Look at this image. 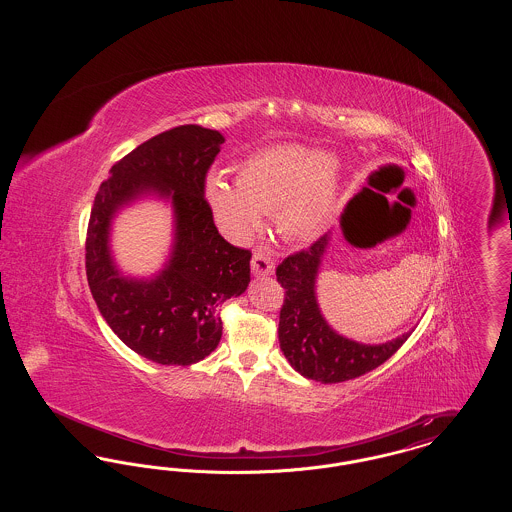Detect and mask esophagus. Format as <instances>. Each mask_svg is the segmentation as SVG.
Listing matches in <instances>:
<instances>
[{"mask_svg": "<svg viewBox=\"0 0 512 512\" xmlns=\"http://www.w3.org/2000/svg\"><path fill=\"white\" fill-rule=\"evenodd\" d=\"M251 272L255 276H268L274 272V259L265 247H257L251 257Z\"/></svg>", "mask_w": 512, "mask_h": 512, "instance_id": "34e87169", "label": "esophagus"}]
</instances>
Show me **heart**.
<instances>
[{
    "label": "heart",
    "instance_id": "1",
    "mask_svg": "<svg viewBox=\"0 0 512 512\" xmlns=\"http://www.w3.org/2000/svg\"><path fill=\"white\" fill-rule=\"evenodd\" d=\"M340 194V167L315 147L272 146L249 155L236 171V184L222 174L205 182V197L234 238H249L261 215H274L288 240H311L330 219Z\"/></svg>",
    "mask_w": 512,
    "mask_h": 512
}]
</instances>
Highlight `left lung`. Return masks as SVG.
Segmentation results:
<instances>
[{"mask_svg": "<svg viewBox=\"0 0 512 512\" xmlns=\"http://www.w3.org/2000/svg\"><path fill=\"white\" fill-rule=\"evenodd\" d=\"M328 242L330 236L324 234L309 249L286 257L276 268V280L286 290L278 340L282 353L301 376L338 384L386 363L411 332L380 345H366L347 340L328 326L315 295L318 267Z\"/></svg>", "mask_w": 512, "mask_h": 512, "instance_id": "obj_1", "label": "left lung"}]
</instances>
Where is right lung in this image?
Returning a JSON list of instances; mask_svg holds the SVG:
<instances>
[{"label":"right lung","mask_w":512,"mask_h":512,"mask_svg":"<svg viewBox=\"0 0 512 512\" xmlns=\"http://www.w3.org/2000/svg\"><path fill=\"white\" fill-rule=\"evenodd\" d=\"M222 134L197 124L153 136L117 161L101 182L86 234V276L99 313L132 351L159 365H194L222 336L219 307L249 284L251 251L228 244L205 199V178ZM169 196L175 247L151 281L124 279L112 263L108 228L116 211L142 194Z\"/></svg>","instance_id":"obj_1"}]
</instances>
